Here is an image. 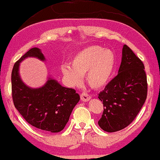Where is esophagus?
<instances>
[{
	"label": "esophagus",
	"instance_id": "obj_1",
	"mask_svg": "<svg viewBox=\"0 0 160 160\" xmlns=\"http://www.w3.org/2000/svg\"><path fill=\"white\" fill-rule=\"evenodd\" d=\"M91 96L89 95L87 93H82L81 94V100L84 102H86V101H88L91 99Z\"/></svg>",
	"mask_w": 160,
	"mask_h": 160
}]
</instances>
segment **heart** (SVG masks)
I'll list each match as a JSON object with an SVG mask.
<instances>
[{"instance_id": "1", "label": "heart", "mask_w": 160, "mask_h": 160, "mask_svg": "<svg viewBox=\"0 0 160 160\" xmlns=\"http://www.w3.org/2000/svg\"><path fill=\"white\" fill-rule=\"evenodd\" d=\"M71 66L62 65L61 72L69 86L82 83L85 76L87 83L94 89H100L110 82L116 66V56L111 49L99 46H91L74 55Z\"/></svg>"}]
</instances>
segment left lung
<instances>
[{"instance_id": "1", "label": "left lung", "mask_w": 160, "mask_h": 160, "mask_svg": "<svg viewBox=\"0 0 160 160\" xmlns=\"http://www.w3.org/2000/svg\"><path fill=\"white\" fill-rule=\"evenodd\" d=\"M142 62L127 45L123 46L118 74L98 94L104 111L98 121L106 132H116L135 119L147 96V75Z\"/></svg>"}]
</instances>
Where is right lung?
<instances>
[{"mask_svg":"<svg viewBox=\"0 0 160 160\" xmlns=\"http://www.w3.org/2000/svg\"><path fill=\"white\" fill-rule=\"evenodd\" d=\"M27 57L45 60L40 49L34 47L15 62L11 73L13 104L30 125L46 132L58 133L68 123L73 108L80 100L79 94L75 89L62 86L51 78L39 88L26 85L20 78L19 66Z\"/></svg>","mask_w":160,"mask_h":160,"instance_id":"add662e5","label":"right lung"}]
</instances>
